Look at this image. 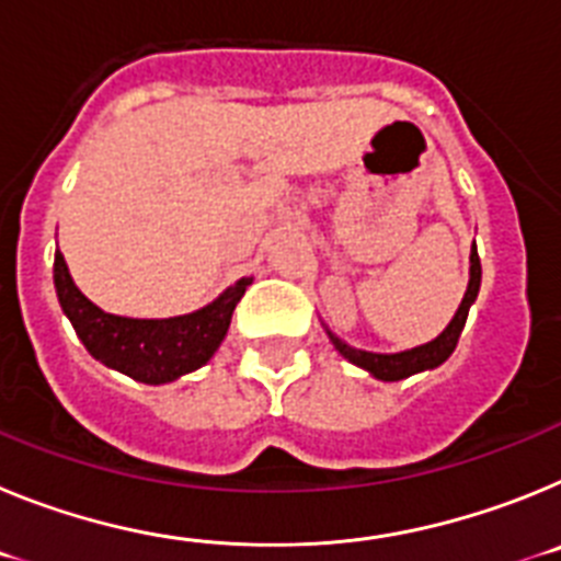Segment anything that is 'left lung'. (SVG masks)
I'll return each mask as SVG.
<instances>
[{
	"instance_id": "8db88e82",
	"label": "left lung",
	"mask_w": 561,
	"mask_h": 561,
	"mask_svg": "<svg viewBox=\"0 0 561 561\" xmlns=\"http://www.w3.org/2000/svg\"><path fill=\"white\" fill-rule=\"evenodd\" d=\"M480 291V257L478 250L472 247V270H469V289H466L463 300H460V309L458 314L453 317V323L447 325V331L440 336H435L433 342L427 345H419L413 351H401V354H370V351H356L351 345L334 336L329 331L331 342H334V348L340 351L342 356L359 368H365L368 374H374L376 379L381 381H399V379H408V376L421 374V370H430V368H438L440 362H447L453 356L455 345L460 340V331L466 325V317H469V306L474 304V297Z\"/></svg>"
}]
</instances>
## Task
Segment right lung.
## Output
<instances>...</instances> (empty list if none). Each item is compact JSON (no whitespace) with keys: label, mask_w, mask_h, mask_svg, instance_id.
Returning <instances> with one entry per match:
<instances>
[{"label":"right lung","mask_w":561,"mask_h":561,"mask_svg":"<svg viewBox=\"0 0 561 561\" xmlns=\"http://www.w3.org/2000/svg\"><path fill=\"white\" fill-rule=\"evenodd\" d=\"M53 280L64 314L69 317L89 354L146 385H165L202 368L225 340L236 304L252 284V277H241L219 300L193 314L171 320H131L98 309L72 284L61 252H56Z\"/></svg>","instance_id":"add662e5"}]
</instances>
